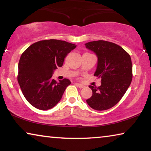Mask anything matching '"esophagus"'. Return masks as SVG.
Wrapping results in <instances>:
<instances>
[{
    "label": "esophagus",
    "mask_w": 151,
    "mask_h": 151,
    "mask_svg": "<svg viewBox=\"0 0 151 151\" xmlns=\"http://www.w3.org/2000/svg\"><path fill=\"white\" fill-rule=\"evenodd\" d=\"M75 85H76V86H78V87L80 88H84V85H81V84H79V83H75Z\"/></svg>",
    "instance_id": "obj_1"
}]
</instances>
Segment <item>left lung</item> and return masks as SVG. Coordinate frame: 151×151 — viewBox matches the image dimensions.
<instances>
[{
    "label": "left lung",
    "mask_w": 151,
    "mask_h": 151,
    "mask_svg": "<svg viewBox=\"0 0 151 151\" xmlns=\"http://www.w3.org/2000/svg\"><path fill=\"white\" fill-rule=\"evenodd\" d=\"M85 47L95 53L98 58L94 76L101 78L100 86H88L93 95L86 103L96 111L109 109L119 103L131 85V57L118 45L104 40L89 42L86 43Z\"/></svg>",
    "instance_id": "1"
}]
</instances>
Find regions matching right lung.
Returning <instances> with one entry per match:
<instances>
[{"label":"right lung","mask_w":151,"mask_h":151,"mask_svg":"<svg viewBox=\"0 0 151 151\" xmlns=\"http://www.w3.org/2000/svg\"><path fill=\"white\" fill-rule=\"evenodd\" d=\"M76 45L55 39L37 42L22 53L19 63L18 82L24 96L35 108L50 109L60 101L70 81L52 79V74Z\"/></svg>","instance_id":"add662e5"}]
</instances>
